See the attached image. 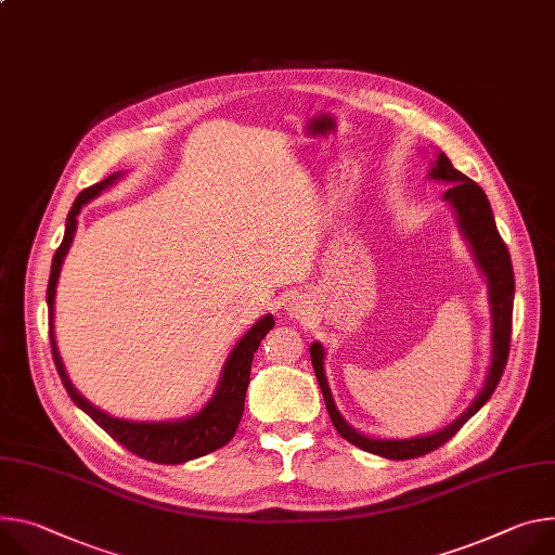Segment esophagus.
I'll return each mask as SVG.
<instances>
[{"label":"esophagus","instance_id":"1","mask_svg":"<svg viewBox=\"0 0 555 555\" xmlns=\"http://www.w3.org/2000/svg\"><path fill=\"white\" fill-rule=\"evenodd\" d=\"M289 310H292V314H298V310H296V308H289Z\"/></svg>","mask_w":555,"mask_h":555}]
</instances>
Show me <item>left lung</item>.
<instances>
[{"label":"left lung","mask_w":555,"mask_h":555,"mask_svg":"<svg viewBox=\"0 0 555 555\" xmlns=\"http://www.w3.org/2000/svg\"><path fill=\"white\" fill-rule=\"evenodd\" d=\"M429 179L449 183L447 192L442 198L456 212L459 228L467 243L472 245L476 266L480 272L487 276L489 285V306H491V365L485 378V385L480 393L474 398L472 405L456 418L449 423L444 429L427 436H416L408 440H387V438H370L359 434L354 427H349L340 412L334 405V398L327 385L325 376V349L321 343L310 345V357L314 365V374L319 378L323 398H325V408L330 412V418L336 427V431L351 444H357L359 449H365L370 453H376V456L389 459V461H410L425 456V453L438 449L444 444L451 436H456V431L485 405V402L491 398L495 391L502 372H505L507 359H509V343H512V317H514V268H512V257L509 249L498 234L493 212L489 206V198L482 192V188L465 177L461 170L451 166L444 153H438V159L434 162L429 170Z\"/></svg>","instance_id":"1"}]
</instances>
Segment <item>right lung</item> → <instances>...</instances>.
I'll return each instance as SVG.
<instances>
[{
    "label": "right lung",
    "mask_w": 555,
    "mask_h": 555,
    "mask_svg": "<svg viewBox=\"0 0 555 555\" xmlns=\"http://www.w3.org/2000/svg\"><path fill=\"white\" fill-rule=\"evenodd\" d=\"M117 179H121V172L111 175L108 179L99 181L90 188H86L77 198L68 212L66 219V232L64 241L57 247L53 266H50V279H48V292H46V304H48V334H50V349H53L55 367L60 372V378L73 398L75 405L83 410L99 427H102L108 436H113L119 444H124L128 451L137 453V456L159 463V465H181L194 459L206 456L210 451L221 449L228 444L241 423L243 405H245V391L249 385V370L251 359H255V351L259 349L263 336L274 327V317L266 314L261 321L251 325L243 338L234 345L230 357L223 365L217 391L206 402V408L190 418L179 421H164V423H137V421H124L115 418L102 410H96L92 402H88L70 383L64 361L60 357L57 340H55V292L57 281L62 272V263L68 255L70 243L75 238L77 230V215L81 208L92 201L94 196L102 194V190L111 188Z\"/></svg>",
    "instance_id": "right-lung-1"
}]
</instances>
